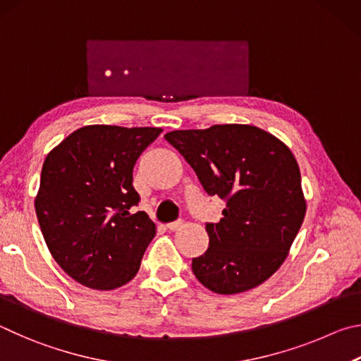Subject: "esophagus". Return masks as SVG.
<instances>
[{"instance_id": "1", "label": "esophagus", "mask_w": 361, "mask_h": 361, "mask_svg": "<svg viewBox=\"0 0 361 361\" xmlns=\"http://www.w3.org/2000/svg\"><path fill=\"white\" fill-rule=\"evenodd\" d=\"M182 225H184V224H182V220H176V222H171V224H168V225H166V228H168V230H171V231H176V230H179Z\"/></svg>"}]
</instances>
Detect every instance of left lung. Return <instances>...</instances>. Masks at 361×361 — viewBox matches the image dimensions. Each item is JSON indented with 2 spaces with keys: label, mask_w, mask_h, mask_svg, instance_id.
Returning a JSON list of instances; mask_svg holds the SVG:
<instances>
[{
  "label": "left lung",
  "mask_w": 361,
  "mask_h": 361,
  "mask_svg": "<svg viewBox=\"0 0 361 361\" xmlns=\"http://www.w3.org/2000/svg\"><path fill=\"white\" fill-rule=\"evenodd\" d=\"M164 139L190 164L204 190L226 201L207 224L209 247L192 260L206 288L235 295L269 279L286 260L306 216L296 158L281 139L254 125L176 130Z\"/></svg>",
  "instance_id": "8db88e82"
}]
</instances>
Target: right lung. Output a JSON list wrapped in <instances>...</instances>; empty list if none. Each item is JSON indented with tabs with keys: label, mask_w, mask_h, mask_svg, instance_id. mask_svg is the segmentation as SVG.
<instances>
[{
	"label": "right lung",
	"mask_w": 361,
	"mask_h": 361,
	"mask_svg": "<svg viewBox=\"0 0 361 361\" xmlns=\"http://www.w3.org/2000/svg\"><path fill=\"white\" fill-rule=\"evenodd\" d=\"M161 128L87 125L49 152L35 209L54 260L75 282L114 290L137 274L155 224L130 212L133 168Z\"/></svg>",
	"instance_id": "add662e5"
}]
</instances>
